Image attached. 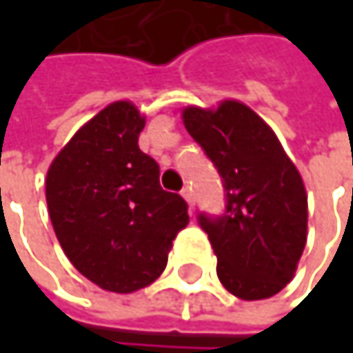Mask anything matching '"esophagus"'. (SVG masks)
Masks as SVG:
<instances>
[{"instance_id":"obj_1","label":"esophagus","mask_w":353,"mask_h":353,"mask_svg":"<svg viewBox=\"0 0 353 353\" xmlns=\"http://www.w3.org/2000/svg\"><path fill=\"white\" fill-rule=\"evenodd\" d=\"M181 198L188 202V208H190V212H192V210H194V194H192V188L185 185V188L181 190Z\"/></svg>"}]
</instances>
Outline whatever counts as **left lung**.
Instances as JSON below:
<instances>
[{"label":"left lung","mask_w":353,"mask_h":353,"mask_svg":"<svg viewBox=\"0 0 353 353\" xmlns=\"http://www.w3.org/2000/svg\"><path fill=\"white\" fill-rule=\"evenodd\" d=\"M181 120L227 190V214L198 219L221 284L243 301L278 294L294 278L307 243L309 202L296 165L272 126L239 100L185 106Z\"/></svg>","instance_id":"8db88e82"}]
</instances>
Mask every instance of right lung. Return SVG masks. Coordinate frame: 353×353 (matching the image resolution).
I'll list each match as a JSON object with an SVG mask.
<instances>
[{
  "instance_id": "add662e5",
  "label": "right lung",
  "mask_w": 353,
  "mask_h": 353,
  "mask_svg": "<svg viewBox=\"0 0 353 353\" xmlns=\"http://www.w3.org/2000/svg\"><path fill=\"white\" fill-rule=\"evenodd\" d=\"M145 114L118 100L88 120L46 172L54 235L75 270L102 290L130 294L168 265L190 223L179 194L159 185V165L139 149Z\"/></svg>"
}]
</instances>
